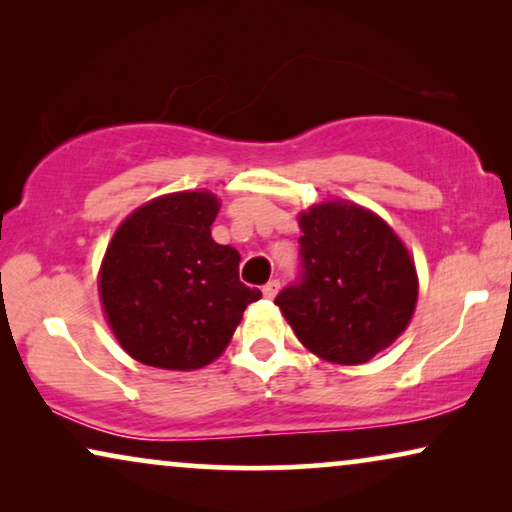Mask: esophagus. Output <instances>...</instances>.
<instances>
[{"label":"esophagus","mask_w":512,"mask_h":512,"mask_svg":"<svg viewBox=\"0 0 512 512\" xmlns=\"http://www.w3.org/2000/svg\"><path fill=\"white\" fill-rule=\"evenodd\" d=\"M277 291H279V279H270V282L263 286V296L265 298H275Z\"/></svg>","instance_id":"1"}]
</instances>
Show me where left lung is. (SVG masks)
<instances>
[{
	"label": "left lung",
	"instance_id": "obj_1",
	"mask_svg": "<svg viewBox=\"0 0 512 512\" xmlns=\"http://www.w3.org/2000/svg\"><path fill=\"white\" fill-rule=\"evenodd\" d=\"M300 277L275 298L319 359L359 366L387 349L417 305L415 263L387 221L345 200L298 216Z\"/></svg>",
	"mask_w": 512,
	"mask_h": 512
}]
</instances>
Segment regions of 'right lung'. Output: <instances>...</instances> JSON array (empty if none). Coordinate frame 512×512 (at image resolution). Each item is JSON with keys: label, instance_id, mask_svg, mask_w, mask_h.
<instances>
[{"label": "right lung", "instance_id": "obj_1", "mask_svg": "<svg viewBox=\"0 0 512 512\" xmlns=\"http://www.w3.org/2000/svg\"><path fill=\"white\" fill-rule=\"evenodd\" d=\"M219 207L209 191L160 195L111 237L97 286L111 331L139 363L207 366L261 298L240 282V254L212 240Z\"/></svg>", "mask_w": 512, "mask_h": 512}]
</instances>
